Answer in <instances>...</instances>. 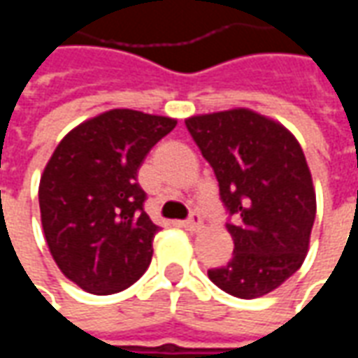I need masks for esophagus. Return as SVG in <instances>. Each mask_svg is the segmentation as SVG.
I'll return each mask as SVG.
<instances>
[{
	"label": "esophagus",
	"instance_id": "1",
	"mask_svg": "<svg viewBox=\"0 0 358 358\" xmlns=\"http://www.w3.org/2000/svg\"><path fill=\"white\" fill-rule=\"evenodd\" d=\"M201 224H203L201 215H199V213H195V210L192 213V215H189V218H187V220H184V222H182V226H184L186 230H189V232H197V230L201 228Z\"/></svg>",
	"mask_w": 358,
	"mask_h": 358
}]
</instances>
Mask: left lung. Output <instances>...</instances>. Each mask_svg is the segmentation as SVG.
<instances>
[{"mask_svg": "<svg viewBox=\"0 0 358 358\" xmlns=\"http://www.w3.org/2000/svg\"><path fill=\"white\" fill-rule=\"evenodd\" d=\"M186 126L232 217L234 255L209 270L210 282L240 299L266 295L301 268L315 224V186L299 141L251 109L197 115Z\"/></svg>", "mask_w": 358, "mask_h": 358, "instance_id": "8db88e82", "label": "left lung"}]
</instances>
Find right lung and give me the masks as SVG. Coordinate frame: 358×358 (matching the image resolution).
Listing matches in <instances>:
<instances>
[{"mask_svg": "<svg viewBox=\"0 0 358 358\" xmlns=\"http://www.w3.org/2000/svg\"><path fill=\"white\" fill-rule=\"evenodd\" d=\"M174 126L141 110H107L66 134L45 164L38 189L45 241L84 292H122L148 270L159 226L143 210L138 171Z\"/></svg>", "mask_w": 358, "mask_h": 358, "instance_id": "obj_1", "label": "right lung"}]
</instances>
